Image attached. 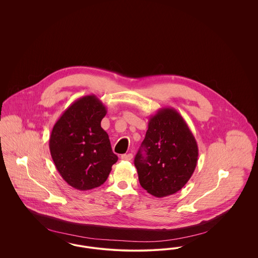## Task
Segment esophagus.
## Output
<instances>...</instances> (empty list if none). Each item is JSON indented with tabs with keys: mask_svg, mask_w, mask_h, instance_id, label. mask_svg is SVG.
<instances>
[{
	"mask_svg": "<svg viewBox=\"0 0 258 258\" xmlns=\"http://www.w3.org/2000/svg\"><path fill=\"white\" fill-rule=\"evenodd\" d=\"M133 158H134L133 154H124V155H122V157H121L122 160H126V161L133 160Z\"/></svg>",
	"mask_w": 258,
	"mask_h": 258,
	"instance_id": "obj_1",
	"label": "esophagus"
}]
</instances>
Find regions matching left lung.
Masks as SVG:
<instances>
[{
	"mask_svg": "<svg viewBox=\"0 0 258 258\" xmlns=\"http://www.w3.org/2000/svg\"><path fill=\"white\" fill-rule=\"evenodd\" d=\"M197 140L183 117L165 107L149 120L145 138L135 158L141 186L154 197L179 191L197 167Z\"/></svg>",
	"mask_w": 258,
	"mask_h": 258,
	"instance_id": "obj_1",
	"label": "left lung"
}]
</instances>
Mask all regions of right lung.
<instances>
[{
  "label": "right lung",
  "instance_id": "right-lung-1",
  "mask_svg": "<svg viewBox=\"0 0 258 258\" xmlns=\"http://www.w3.org/2000/svg\"><path fill=\"white\" fill-rule=\"evenodd\" d=\"M106 112L95 95L82 97L66 109L51 132L52 160L62 179L76 189L101 185L118 160L100 125Z\"/></svg>",
  "mask_w": 258,
  "mask_h": 258
}]
</instances>
